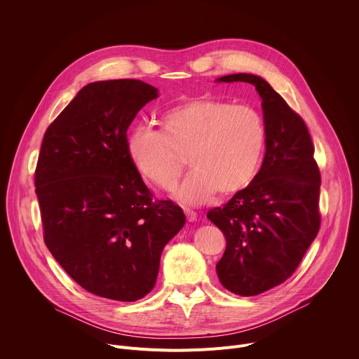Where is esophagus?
I'll use <instances>...</instances> for the list:
<instances>
[{"label":"esophagus","mask_w":359,"mask_h":359,"mask_svg":"<svg viewBox=\"0 0 359 359\" xmlns=\"http://www.w3.org/2000/svg\"><path fill=\"white\" fill-rule=\"evenodd\" d=\"M184 215H186V217H187L189 222H194V220L197 219V213H196L194 210L189 209V208H184Z\"/></svg>","instance_id":"obj_1"}]
</instances>
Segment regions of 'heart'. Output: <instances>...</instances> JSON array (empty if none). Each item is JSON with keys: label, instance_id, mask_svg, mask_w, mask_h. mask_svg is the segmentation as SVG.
Masks as SVG:
<instances>
[{"label": "heart", "instance_id": "b5f03b06", "mask_svg": "<svg viewBox=\"0 0 359 359\" xmlns=\"http://www.w3.org/2000/svg\"><path fill=\"white\" fill-rule=\"evenodd\" d=\"M162 130L133 128L126 140L135 169L161 189H173L184 168L193 170L179 190L186 203H203L217 190L236 193L259 172L267 132L262 115L251 107L200 97L183 102L161 116Z\"/></svg>", "mask_w": 359, "mask_h": 359}]
</instances>
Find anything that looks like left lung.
Returning a JSON list of instances; mask_svg holds the SVG:
<instances>
[{
    "label": "left lung",
    "instance_id": "1",
    "mask_svg": "<svg viewBox=\"0 0 359 359\" xmlns=\"http://www.w3.org/2000/svg\"><path fill=\"white\" fill-rule=\"evenodd\" d=\"M217 81L252 83L263 99L267 140L262 169L223 208L208 212L226 237L216 266L222 285L251 297L290 278L317 237L321 175L305 122L267 81L251 74Z\"/></svg>",
    "mask_w": 359,
    "mask_h": 359
}]
</instances>
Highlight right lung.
<instances>
[{"instance_id":"1","label":"right lung","mask_w":359,"mask_h":359,"mask_svg":"<svg viewBox=\"0 0 359 359\" xmlns=\"http://www.w3.org/2000/svg\"><path fill=\"white\" fill-rule=\"evenodd\" d=\"M158 97L137 79L83 86L43 135L35 169L43 241L86 291L132 302L156 284L165 245L186 223L132 165L128 128Z\"/></svg>"}]
</instances>
